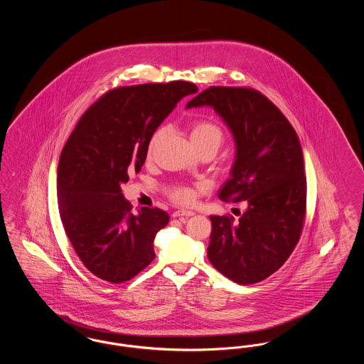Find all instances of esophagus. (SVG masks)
Masks as SVG:
<instances>
[{
	"label": "esophagus",
	"instance_id": "obj_1",
	"mask_svg": "<svg viewBox=\"0 0 364 364\" xmlns=\"http://www.w3.org/2000/svg\"><path fill=\"white\" fill-rule=\"evenodd\" d=\"M195 213L191 211V210H176L173 213L174 218H178V217H192Z\"/></svg>",
	"mask_w": 364,
	"mask_h": 364
}]
</instances>
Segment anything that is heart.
<instances>
[{
    "label": "heart",
    "mask_w": 364,
    "mask_h": 364,
    "mask_svg": "<svg viewBox=\"0 0 364 364\" xmlns=\"http://www.w3.org/2000/svg\"><path fill=\"white\" fill-rule=\"evenodd\" d=\"M166 134H168V127H165V125L156 128V131L153 132V135L150 136L149 143H147V156L149 158L153 156L156 146L159 144V141L162 139L165 138ZM190 139L193 147L196 149V151L203 150V149H210L217 153L218 149L224 143L225 135H224L223 128L218 124L210 122V120H196L191 125ZM171 196L178 203H190L191 199L193 198V191L187 187H174L171 190Z\"/></svg>",
    "instance_id": "obj_1"
}]
</instances>
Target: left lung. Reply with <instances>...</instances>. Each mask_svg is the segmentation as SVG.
Here are the masks:
<instances>
[{
    "label": "left lung",
    "mask_w": 364,
    "mask_h": 364,
    "mask_svg": "<svg viewBox=\"0 0 364 364\" xmlns=\"http://www.w3.org/2000/svg\"><path fill=\"white\" fill-rule=\"evenodd\" d=\"M202 106L214 109L236 144L218 196L247 205L237 221L210 215L208 259L229 279L255 284L277 272L299 242L307 195L301 146L276 105L252 88L210 87L186 107Z\"/></svg>",
    "instance_id": "8db88e82"
}]
</instances>
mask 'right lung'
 I'll use <instances>...</instances> for the list:
<instances>
[{"label": "right lung", "instance_id": "obj_1", "mask_svg": "<svg viewBox=\"0 0 364 364\" xmlns=\"http://www.w3.org/2000/svg\"><path fill=\"white\" fill-rule=\"evenodd\" d=\"M196 91L180 80L114 88L72 131L58 162V210L73 250L94 276L120 284L156 258L154 239L169 215L156 208L132 213L122 184L143 166L153 132Z\"/></svg>", "mask_w": 364, "mask_h": 364}]
</instances>
